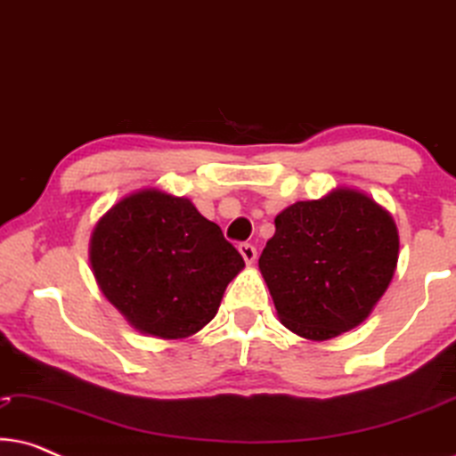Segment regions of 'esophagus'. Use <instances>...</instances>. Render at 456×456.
<instances>
[{"mask_svg": "<svg viewBox=\"0 0 456 456\" xmlns=\"http://www.w3.org/2000/svg\"><path fill=\"white\" fill-rule=\"evenodd\" d=\"M239 251H240V255H242V259H245L248 265H251L253 261H255V257H257V248H255V247L251 245V242H240Z\"/></svg>", "mask_w": 456, "mask_h": 456, "instance_id": "obj_1", "label": "esophagus"}]
</instances>
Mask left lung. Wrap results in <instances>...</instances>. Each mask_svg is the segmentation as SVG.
<instances>
[{
  "label": "left lung",
  "instance_id": "1",
  "mask_svg": "<svg viewBox=\"0 0 456 456\" xmlns=\"http://www.w3.org/2000/svg\"><path fill=\"white\" fill-rule=\"evenodd\" d=\"M396 261L398 232L388 211L338 189L276 216L259 270L284 326L303 338L328 340L371 314Z\"/></svg>",
  "mask_w": 456,
  "mask_h": 456
}]
</instances>
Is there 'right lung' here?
<instances>
[{"label":"right lung","mask_w":456,"mask_h":456,"mask_svg":"<svg viewBox=\"0 0 456 456\" xmlns=\"http://www.w3.org/2000/svg\"><path fill=\"white\" fill-rule=\"evenodd\" d=\"M91 265L103 295L136 330L186 338L214 320L245 261L189 199L147 189L99 220Z\"/></svg>","instance_id":"1"}]
</instances>
